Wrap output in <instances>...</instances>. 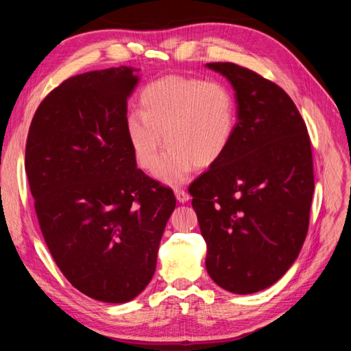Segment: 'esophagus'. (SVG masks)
<instances>
[{
	"instance_id": "1",
	"label": "esophagus",
	"mask_w": 351,
	"mask_h": 351,
	"mask_svg": "<svg viewBox=\"0 0 351 351\" xmlns=\"http://www.w3.org/2000/svg\"><path fill=\"white\" fill-rule=\"evenodd\" d=\"M174 193H176V197H177V200L180 202V204H186V202L190 199V195L186 192L184 189H176L174 190Z\"/></svg>"
}]
</instances>
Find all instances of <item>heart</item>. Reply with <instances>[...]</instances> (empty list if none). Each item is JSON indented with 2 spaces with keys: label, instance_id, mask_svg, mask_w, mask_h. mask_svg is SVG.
<instances>
[{
  "label": "heart",
  "instance_id": "obj_1",
  "mask_svg": "<svg viewBox=\"0 0 351 351\" xmlns=\"http://www.w3.org/2000/svg\"><path fill=\"white\" fill-rule=\"evenodd\" d=\"M139 101L142 112L127 115V137L146 171L156 168L165 143L172 146L156 169L161 182L183 183L195 167L215 165L228 151L237 107L226 83L169 74L146 84Z\"/></svg>",
  "mask_w": 351,
  "mask_h": 351
}]
</instances>
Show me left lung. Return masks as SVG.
Masks as SVG:
<instances>
[{"label":"left lung","instance_id":"left-lung-1","mask_svg":"<svg viewBox=\"0 0 351 351\" xmlns=\"http://www.w3.org/2000/svg\"><path fill=\"white\" fill-rule=\"evenodd\" d=\"M232 84L237 123L226 155L190 184L219 287L250 294L277 282L299 256L315 189L311 137L277 83L234 62H208Z\"/></svg>","mask_w":351,"mask_h":351}]
</instances>
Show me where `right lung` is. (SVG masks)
I'll return each instance as SVG.
<instances>
[{
    "label": "right lung",
    "instance_id": "add662e5",
    "mask_svg": "<svg viewBox=\"0 0 351 351\" xmlns=\"http://www.w3.org/2000/svg\"><path fill=\"white\" fill-rule=\"evenodd\" d=\"M120 66L51 90L32 119L25 168L42 236L70 284L129 302L154 277L173 190L136 167L125 132L137 76Z\"/></svg>",
    "mask_w": 351,
    "mask_h": 351
}]
</instances>
